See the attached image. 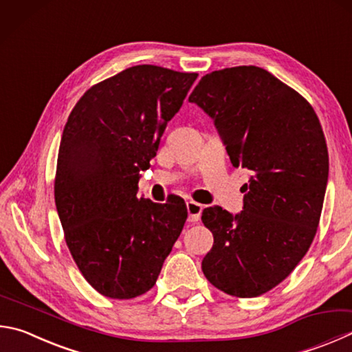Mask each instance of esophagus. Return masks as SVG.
<instances>
[{
  "label": "esophagus",
  "mask_w": 352,
  "mask_h": 352,
  "mask_svg": "<svg viewBox=\"0 0 352 352\" xmlns=\"http://www.w3.org/2000/svg\"><path fill=\"white\" fill-rule=\"evenodd\" d=\"M186 209H188V220L190 223H197L201 217V210H203V204L197 203V201H188L186 203Z\"/></svg>",
  "instance_id": "34e87169"
}]
</instances>
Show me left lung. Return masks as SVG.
I'll return each mask as SVG.
<instances>
[{"instance_id":"obj_1","label":"left lung","mask_w":352,"mask_h":352,"mask_svg":"<svg viewBox=\"0 0 352 352\" xmlns=\"http://www.w3.org/2000/svg\"><path fill=\"white\" fill-rule=\"evenodd\" d=\"M189 101L214 118L234 168L251 170L239 215L203 210L214 235L203 274L229 296L258 297L289 276L316 237L329 170L322 124L308 100L257 66L206 74Z\"/></svg>"}]
</instances>
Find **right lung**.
I'll return each mask as SVG.
<instances>
[{
    "label": "right lung",
    "instance_id": "obj_1",
    "mask_svg": "<svg viewBox=\"0 0 352 352\" xmlns=\"http://www.w3.org/2000/svg\"><path fill=\"white\" fill-rule=\"evenodd\" d=\"M198 74L140 65L87 89L63 131L55 204L82 277L101 296L135 298L155 285L188 219L184 203L138 198L140 170Z\"/></svg>",
    "mask_w": 352,
    "mask_h": 352
}]
</instances>
